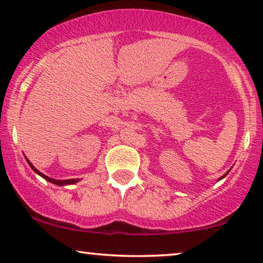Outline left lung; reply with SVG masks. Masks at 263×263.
<instances>
[{
	"mask_svg": "<svg viewBox=\"0 0 263 263\" xmlns=\"http://www.w3.org/2000/svg\"><path fill=\"white\" fill-rule=\"evenodd\" d=\"M229 172H230V170H229V171H228V172H226V174H225V175H224V176H221V177H220V178H219V181H220V179H222V178H224V177H225V176H226V175H228V174H229Z\"/></svg>",
	"mask_w": 263,
	"mask_h": 263,
	"instance_id": "1",
	"label": "left lung"
}]
</instances>
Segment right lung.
I'll return each mask as SVG.
<instances>
[{
	"mask_svg": "<svg viewBox=\"0 0 263 263\" xmlns=\"http://www.w3.org/2000/svg\"><path fill=\"white\" fill-rule=\"evenodd\" d=\"M26 158V157H25ZM26 160H27V163H28V165H30V166L32 167V170H33L35 174L37 175H39L41 176V177H43L44 179H46V181L48 182H51V183H53V184H56V185H68V184H74V183H78L79 181H80V179H75V178H73V179H53V178H50V177H48V176H45V175H43L42 172H39L37 168H35L33 165H32V163L30 160L27 159L26 158Z\"/></svg>",
	"mask_w": 263,
	"mask_h": 263,
	"instance_id": "obj_1",
	"label": "right lung"
}]
</instances>
